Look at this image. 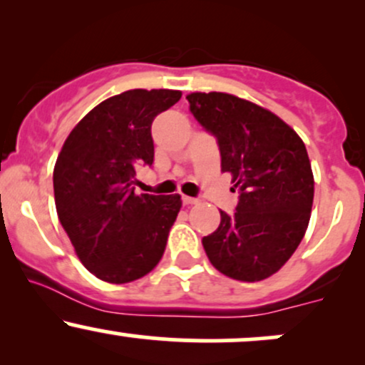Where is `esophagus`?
<instances>
[{"instance_id":"obj_1","label":"esophagus","mask_w":365,"mask_h":365,"mask_svg":"<svg viewBox=\"0 0 365 365\" xmlns=\"http://www.w3.org/2000/svg\"><path fill=\"white\" fill-rule=\"evenodd\" d=\"M182 202L185 204V206H192V204H197V202H199V199H195V197L182 195Z\"/></svg>"}]
</instances>
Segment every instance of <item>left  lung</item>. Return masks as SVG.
Returning <instances> with one entry per match:
<instances>
[{
    "label": "left lung",
    "instance_id": "8db88e82",
    "mask_svg": "<svg viewBox=\"0 0 365 365\" xmlns=\"http://www.w3.org/2000/svg\"><path fill=\"white\" fill-rule=\"evenodd\" d=\"M190 113L216 137L221 171L240 192L235 215L221 212L202 238L209 261L240 282H261L283 266L305 235L314 199L307 149L274 113L225 92L187 96Z\"/></svg>",
    "mask_w": 365,
    "mask_h": 365
}]
</instances>
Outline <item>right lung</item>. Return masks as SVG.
<instances>
[{"instance_id": "1", "label": "right lung", "mask_w": 365, "mask_h": 365, "mask_svg": "<svg viewBox=\"0 0 365 365\" xmlns=\"http://www.w3.org/2000/svg\"><path fill=\"white\" fill-rule=\"evenodd\" d=\"M182 92L133 89L106 99L78 121L53 171L63 230L92 274L128 283L161 261L180 195L135 194L139 165L153 166L150 125Z\"/></svg>"}]
</instances>
